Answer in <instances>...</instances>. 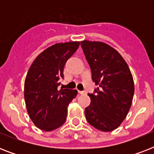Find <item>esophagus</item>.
I'll return each mask as SVG.
<instances>
[{
  "instance_id": "1",
  "label": "esophagus",
  "mask_w": 154,
  "mask_h": 154,
  "mask_svg": "<svg viewBox=\"0 0 154 154\" xmlns=\"http://www.w3.org/2000/svg\"><path fill=\"white\" fill-rule=\"evenodd\" d=\"M78 93H79L80 94H85V93H86V92L85 91H78Z\"/></svg>"
}]
</instances>
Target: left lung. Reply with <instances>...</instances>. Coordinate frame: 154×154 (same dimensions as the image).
<instances>
[{
	"label": "left lung",
	"mask_w": 154,
	"mask_h": 154,
	"mask_svg": "<svg viewBox=\"0 0 154 154\" xmlns=\"http://www.w3.org/2000/svg\"><path fill=\"white\" fill-rule=\"evenodd\" d=\"M92 72L98 85L89 94L91 103L85 108L87 122L104 132L114 130L129 112L134 94V83L129 66L120 53L100 42H81Z\"/></svg>",
	"instance_id": "left-lung-1"
}]
</instances>
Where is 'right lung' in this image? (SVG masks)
I'll use <instances>...</instances> for the list:
<instances>
[{"mask_svg": "<svg viewBox=\"0 0 154 154\" xmlns=\"http://www.w3.org/2000/svg\"><path fill=\"white\" fill-rule=\"evenodd\" d=\"M80 45L79 42L58 43L40 53L28 71L25 101L28 113L37 128L52 131L66 121L68 105L77 90L58 89L64 79V67Z\"/></svg>", "mask_w": 154, "mask_h": 154, "instance_id": "add662e5", "label": "right lung"}]
</instances>
